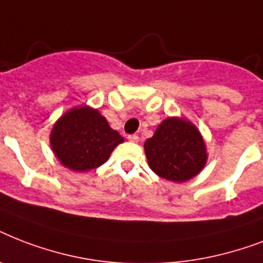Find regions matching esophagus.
<instances>
[{
	"label": "esophagus",
	"mask_w": 263,
	"mask_h": 263,
	"mask_svg": "<svg viewBox=\"0 0 263 263\" xmlns=\"http://www.w3.org/2000/svg\"><path fill=\"white\" fill-rule=\"evenodd\" d=\"M127 139L129 140V142H134V143H136V142H139V136H138V135H128Z\"/></svg>",
	"instance_id": "34e87169"
}]
</instances>
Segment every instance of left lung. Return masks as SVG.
Segmentation results:
<instances>
[{
  "instance_id": "obj_1",
  "label": "left lung",
  "mask_w": 263,
  "mask_h": 263,
  "mask_svg": "<svg viewBox=\"0 0 263 263\" xmlns=\"http://www.w3.org/2000/svg\"><path fill=\"white\" fill-rule=\"evenodd\" d=\"M148 166L162 179L184 183L195 177L208 161L199 129L179 117H168L144 142Z\"/></svg>"
}]
</instances>
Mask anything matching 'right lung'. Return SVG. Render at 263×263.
I'll return each instance as SVG.
<instances>
[{"label": "right lung", "mask_w": 263, "mask_h": 263, "mask_svg": "<svg viewBox=\"0 0 263 263\" xmlns=\"http://www.w3.org/2000/svg\"><path fill=\"white\" fill-rule=\"evenodd\" d=\"M123 136L111 129L107 120L97 109L73 107L53 125L51 150L65 168L87 172L105 164Z\"/></svg>", "instance_id": "add662e5"}]
</instances>
